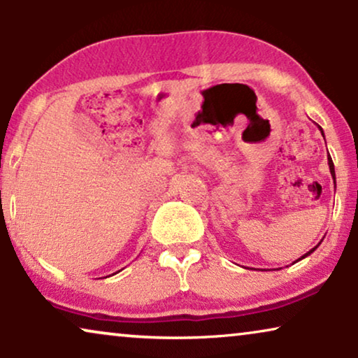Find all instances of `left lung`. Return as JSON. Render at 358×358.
I'll use <instances>...</instances> for the list:
<instances>
[{
	"label": "left lung",
	"instance_id": "1",
	"mask_svg": "<svg viewBox=\"0 0 358 358\" xmlns=\"http://www.w3.org/2000/svg\"><path fill=\"white\" fill-rule=\"evenodd\" d=\"M319 131H321V134H322V137H324V132H322V129H321V127H319ZM327 164H329V170H331L332 180H334V185H336V170H334V164H332V159H331V157H327ZM319 244H321V242H319ZM319 244H317L316 247H314V249H311V250H309V252H306V254H304V255L301 257V259H298L296 262H299V260H303V259H304V257L311 255V254H313V252L317 249V247H319Z\"/></svg>",
	"mask_w": 358,
	"mask_h": 358
}]
</instances>
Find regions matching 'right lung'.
Here are the masks:
<instances>
[{"mask_svg":"<svg viewBox=\"0 0 358 358\" xmlns=\"http://www.w3.org/2000/svg\"><path fill=\"white\" fill-rule=\"evenodd\" d=\"M113 275H114V273H113Z\"/></svg>","mask_w":358,"mask_h":358,"instance_id":"obj_1","label":"right lung"}]
</instances>
